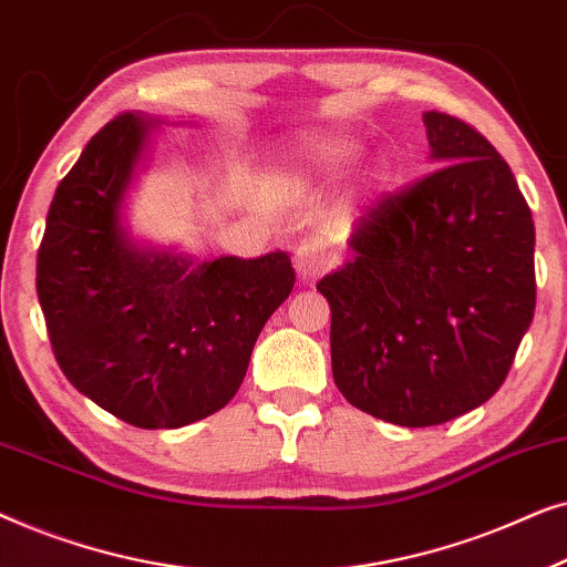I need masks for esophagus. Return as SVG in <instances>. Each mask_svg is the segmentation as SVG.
<instances>
[{
	"label": "esophagus",
	"instance_id": "esophagus-1",
	"mask_svg": "<svg viewBox=\"0 0 567 567\" xmlns=\"http://www.w3.org/2000/svg\"><path fill=\"white\" fill-rule=\"evenodd\" d=\"M332 262H336V258H332L328 243H322V239H305L293 250V268L305 281H315V278L328 274Z\"/></svg>",
	"mask_w": 567,
	"mask_h": 567
}]
</instances>
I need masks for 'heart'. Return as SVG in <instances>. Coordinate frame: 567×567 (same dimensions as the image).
<instances>
[{
	"label": "heart",
	"instance_id": "1",
	"mask_svg": "<svg viewBox=\"0 0 567 567\" xmlns=\"http://www.w3.org/2000/svg\"><path fill=\"white\" fill-rule=\"evenodd\" d=\"M351 144L343 138H312L305 142L286 154L281 175L284 177H301L312 173L315 167H338L351 157Z\"/></svg>",
	"mask_w": 567,
	"mask_h": 567
}]
</instances>
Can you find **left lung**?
Listing matches in <instances>:
<instances>
[{"label": "left lung", "mask_w": 567, "mask_h": 567, "mask_svg": "<svg viewBox=\"0 0 567 567\" xmlns=\"http://www.w3.org/2000/svg\"><path fill=\"white\" fill-rule=\"evenodd\" d=\"M423 123L436 169L377 200L317 284L338 390L408 429L491 400L537 305L534 221L506 159L454 115Z\"/></svg>", "instance_id": "obj_1"}]
</instances>
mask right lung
Listing matches in <instances>:
<instances>
[{"label":"right lung","instance_id":"1","mask_svg":"<svg viewBox=\"0 0 567 567\" xmlns=\"http://www.w3.org/2000/svg\"><path fill=\"white\" fill-rule=\"evenodd\" d=\"M157 121L105 123L51 200L35 289L61 371L136 429H181L235 398L293 289L286 252L193 262L131 243L121 208Z\"/></svg>","mask_w":567,"mask_h":567}]
</instances>
